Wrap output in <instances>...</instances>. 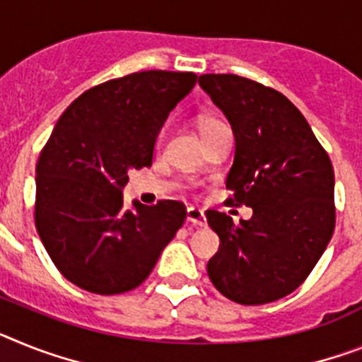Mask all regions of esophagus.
Returning a JSON list of instances; mask_svg holds the SVG:
<instances>
[{
  "mask_svg": "<svg viewBox=\"0 0 362 362\" xmlns=\"http://www.w3.org/2000/svg\"><path fill=\"white\" fill-rule=\"evenodd\" d=\"M187 223L195 224V226H204L206 215L199 208H187Z\"/></svg>",
  "mask_w": 362,
  "mask_h": 362,
  "instance_id": "obj_1",
  "label": "esophagus"
}]
</instances>
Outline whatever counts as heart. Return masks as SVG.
Wrapping results in <instances>:
<instances>
[{"label":"heart","mask_w":362,"mask_h":362,"mask_svg":"<svg viewBox=\"0 0 362 362\" xmlns=\"http://www.w3.org/2000/svg\"><path fill=\"white\" fill-rule=\"evenodd\" d=\"M199 127H200V132H202V134H208V132H211V130L218 129V127H223V123L217 119H214V117H200ZM162 139H163V136H160V138H158V144H160Z\"/></svg>","instance_id":"heart-1"}]
</instances>
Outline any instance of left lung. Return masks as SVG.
I'll return each instance as SVG.
<instances>
[{
	"label": "left lung",
	"mask_w": 362,
	"mask_h": 362,
	"mask_svg": "<svg viewBox=\"0 0 362 362\" xmlns=\"http://www.w3.org/2000/svg\"><path fill=\"white\" fill-rule=\"evenodd\" d=\"M199 84L235 136L228 200L254 211L239 224L206 211L221 239L208 276L232 302H274L298 289L333 235V165L302 112L274 88L215 73L200 75Z\"/></svg>",
	"instance_id": "1"
}]
</instances>
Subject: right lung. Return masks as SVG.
I'll return each mask as SVG.
<instances>
[{
  "label": "right lung",
  "mask_w": 362,
  "mask_h": 362,
  "mask_svg": "<svg viewBox=\"0 0 362 362\" xmlns=\"http://www.w3.org/2000/svg\"><path fill=\"white\" fill-rule=\"evenodd\" d=\"M191 71L130 73L90 88L64 110L36 163L35 224L60 274L95 294L136 289L186 221L160 200L123 208L130 169L153 163L158 132L195 86Z\"/></svg>",
  "instance_id": "1"
}]
</instances>
